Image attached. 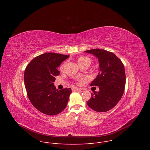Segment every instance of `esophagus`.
<instances>
[{
    "mask_svg": "<svg viewBox=\"0 0 150 150\" xmlns=\"http://www.w3.org/2000/svg\"><path fill=\"white\" fill-rule=\"evenodd\" d=\"M73 90L76 91H82V89L78 88H73Z\"/></svg>",
    "mask_w": 150,
    "mask_h": 150,
    "instance_id": "1",
    "label": "esophagus"
}]
</instances>
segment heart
<instances>
[{
  "label": "heart",
  "instance_id": "b5f03b06",
  "mask_svg": "<svg viewBox=\"0 0 150 150\" xmlns=\"http://www.w3.org/2000/svg\"><path fill=\"white\" fill-rule=\"evenodd\" d=\"M77 62H78V63L79 66H82L83 65H90L91 63V59L86 56H81L78 57ZM63 67H64V65H62L60 67V69L62 70L63 69Z\"/></svg>",
  "mask_w": 150,
  "mask_h": 150
}]
</instances>
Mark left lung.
Here are the masks:
<instances>
[{"label": "left lung", "instance_id": "left-lung-1", "mask_svg": "<svg viewBox=\"0 0 150 150\" xmlns=\"http://www.w3.org/2000/svg\"><path fill=\"white\" fill-rule=\"evenodd\" d=\"M85 52L96 57L99 63L98 74L90 85L98 87L99 91H93L87 103L96 112H108L123 96L126 83L124 66L114 53L107 50L96 49Z\"/></svg>", "mask_w": 150, "mask_h": 150}]
</instances>
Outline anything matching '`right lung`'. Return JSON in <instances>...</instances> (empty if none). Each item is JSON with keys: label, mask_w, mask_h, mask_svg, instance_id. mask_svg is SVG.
Instances as JSON below:
<instances>
[{"label": "right lung", "mask_w": 150, "mask_h": 150, "mask_svg": "<svg viewBox=\"0 0 150 150\" xmlns=\"http://www.w3.org/2000/svg\"><path fill=\"white\" fill-rule=\"evenodd\" d=\"M69 57L54 53L42 54L34 58L25 70L24 82L29 100L35 108L45 115H57L68 104L71 89L57 90L54 82L60 74L57 68Z\"/></svg>", "instance_id": "obj_1"}]
</instances>
